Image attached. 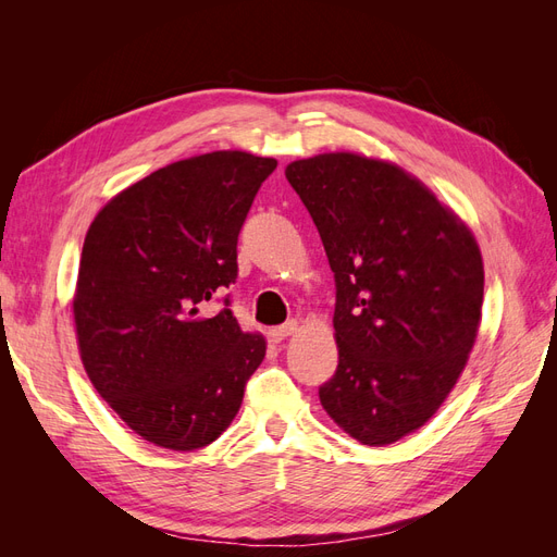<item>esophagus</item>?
<instances>
[{"label":"esophagus","mask_w":557,"mask_h":557,"mask_svg":"<svg viewBox=\"0 0 557 557\" xmlns=\"http://www.w3.org/2000/svg\"><path fill=\"white\" fill-rule=\"evenodd\" d=\"M297 320H288V323H285V325H281V327H274L272 332H269V334H272V342H276V344H281L283 339H288V336H293L295 332H297Z\"/></svg>","instance_id":"34e87169"}]
</instances>
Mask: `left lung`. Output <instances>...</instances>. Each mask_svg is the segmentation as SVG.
<instances>
[{"instance_id":"left-lung-1","label":"left lung","mask_w":557,"mask_h":557,"mask_svg":"<svg viewBox=\"0 0 557 557\" xmlns=\"http://www.w3.org/2000/svg\"><path fill=\"white\" fill-rule=\"evenodd\" d=\"M334 272L339 364L318 387L364 446L423 428L476 342L483 260L474 234L401 166L323 153L285 166Z\"/></svg>"}]
</instances>
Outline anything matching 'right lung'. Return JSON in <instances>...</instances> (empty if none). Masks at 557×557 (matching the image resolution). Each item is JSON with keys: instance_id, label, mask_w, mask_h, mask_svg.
<instances>
[{"instance_id": "obj_1", "label": "right lung", "mask_w": 557, "mask_h": 557, "mask_svg": "<svg viewBox=\"0 0 557 557\" xmlns=\"http://www.w3.org/2000/svg\"><path fill=\"white\" fill-rule=\"evenodd\" d=\"M274 158L215 150L162 166L95 215L81 252L74 323L83 367L141 440L205 448L237 416L264 336L225 309L237 242Z\"/></svg>"}]
</instances>
